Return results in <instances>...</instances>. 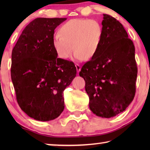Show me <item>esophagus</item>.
<instances>
[{"mask_svg":"<svg viewBox=\"0 0 150 150\" xmlns=\"http://www.w3.org/2000/svg\"><path fill=\"white\" fill-rule=\"evenodd\" d=\"M75 67H76V69H77V71L79 73L81 71V66L79 65H78V64H76L75 65Z\"/></svg>","mask_w":150,"mask_h":150,"instance_id":"34e87169","label":"esophagus"}]
</instances>
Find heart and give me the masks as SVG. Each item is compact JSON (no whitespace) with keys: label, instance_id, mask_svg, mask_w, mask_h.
I'll return each instance as SVG.
<instances>
[{"label":"heart","instance_id":"1","mask_svg":"<svg viewBox=\"0 0 150 150\" xmlns=\"http://www.w3.org/2000/svg\"><path fill=\"white\" fill-rule=\"evenodd\" d=\"M102 34V27L96 20L71 19L59 28L53 39V47L63 59H69L74 48L75 60L83 61L96 54Z\"/></svg>","mask_w":150,"mask_h":150}]
</instances>
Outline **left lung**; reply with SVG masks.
<instances>
[{"label":"left lung","instance_id":"1","mask_svg":"<svg viewBox=\"0 0 150 150\" xmlns=\"http://www.w3.org/2000/svg\"><path fill=\"white\" fill-rule=\"evenodd\" d=\"M103 34L96 54L81 68L89 108L102 118L126 110L133 100L137 78L135 47L120 22L103 14Z\"/></svg>","mask_w":150,"mask_h":150}]
</instances>
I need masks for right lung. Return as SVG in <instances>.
<instances>
[{
	"instance_id": "right-lung-1",
	"label": "right lung",
	"mask_w": 150,
	"mask_h": 150,
	"mask_svg": "<svg viewBox=\"0 0 150 150\" xmlns=\"http://www.w3.org/2000/svg\"><path fill=\"white\" fill-rule=\"evenodd\" d=\"M67 18H38L22 31L12 52L11 79L17 102L36 120L57 118L64 109L63 91L75 77L72 62L57 58L54 30Z\"/></svg>"
}]
</instances>
